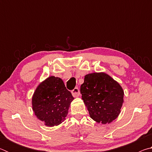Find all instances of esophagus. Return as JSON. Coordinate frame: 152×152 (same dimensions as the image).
I'll return each instance as SVG.
<instances>
[{"instance_id":"34e87169","label":"esophagus","mask_w":152,"mask_h":152,"mask_svg":"<svg viewBox=\"0 0 152 152\" xmlns=\"http://www.w3.org/2000/svg\"><path fill=\"white\" fill-rule=\"evenodd\" d=\"M72 94L74 97H77L80 95V91L78 88H75L72 91Z\"/></svg>"}]
</instances>
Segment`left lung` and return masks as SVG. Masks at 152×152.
Wrapping results in <instances>:
<instances>
[{
	"label": "left lung",
	"instance_id": "left-lung-1",
	"mask_svg": "<svg viewBox=\"0 0 152 152\" xmlns=\"http://www.w3.org/2000/svg\"><path fill=\"white\" fill-rule=\"evenodd\" d=\"M80 93L90 117L96 122L110 123L119 116L124 92L120 84L108 74H87L80 86Z\"/></svg>",
	"mask_w": 152,
	"mask_h": 152
}]
</instances>
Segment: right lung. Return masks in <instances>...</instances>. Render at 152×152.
Instances as JSON below:
<instances>
[{
  "mask_svg": "<svg viewBox=\"0 0 152 152\" xmlns=\"http://www.w3.org/2000/svg\"><path fill=\"white\" fill-rule=\"evenodd\" d=\"M74 97L66 89L62 80L50 76L36 88L32 107L38 119L48 127L58 125L66 119Z\"/></svg>",
  "mask_w": 152,
  "mask_h": 152,
  "instance_id": "obj_1",
  "label": "right lung"
}]
</instances>
